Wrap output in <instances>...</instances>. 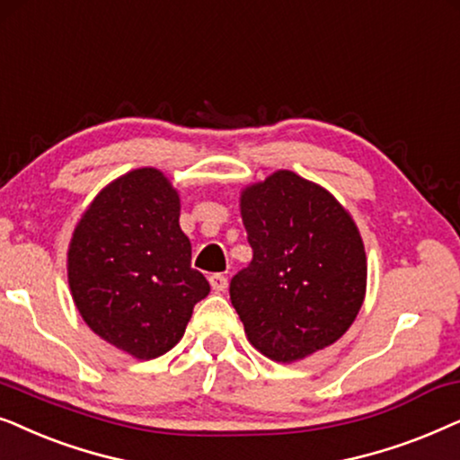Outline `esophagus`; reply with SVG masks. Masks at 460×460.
<instances>
[{"label": "esophagus", "mask_w": 460, "mask_h": 460, "mask_svg": "<svg viewBox=\"0 0 460 460\" xmlns=\"http://www.w3.org/2000/svg\"><path fill=\"white\" fill-rule=\"evenodd\" d=\"M226 284H229V281H226L223 273H212L210 275V286H212L214 292H225Z\"/></svg>", "instance_id": "1"}]
</instances>
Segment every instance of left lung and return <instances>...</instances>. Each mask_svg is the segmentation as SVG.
Returning <instances> with one entry per match:
<instances>
[{"label":"left lung","mask_w":460,"mask_h":460,"mask_svg":"<svg viewBox=\"0 0 460 460\" xmlns=\"http://www.w3.org/2000/svg\"><path fill=\"white\" fill-rule=\"evenodd\" d=\"M252 261L229 294L248 341L275 362H294L347 332L366 294V252L334 195L290 170L242 191Z\"/></svg>","instance_id":"1"}]
</instances>
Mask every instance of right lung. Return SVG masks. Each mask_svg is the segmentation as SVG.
I'll return each mask as SVG.
<instances>
[{"instance_id":"1","label":"right lung","mask_w":460,"mask_h":460,"mask_svg":"<svg viewBox=\"0 0 460 460\" xmlns=\"http://www.w3.org/2000/svg\"><path fill=\"white\" fill-rule=\"evenodd\" d=\"M181 199L155 168L132 170L96 195L66 254L73 301L92 332L137 359L182 339L210 284L191 269Z\"/></svg>"}]
</instances>
